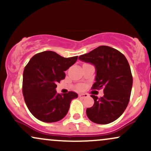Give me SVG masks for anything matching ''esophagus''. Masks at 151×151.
Returning a JSON list of instances; mask_svg holds the SVG:
<instances>
[{"mask_svg":"<svg viewBox=\"0 0 151 151\" xmlns=\"http://www.w3.org/2000/svg\"><path fill=\"white\" fill-rule=\"evenodd\" d=\"M89 96V95L87 93H81V94L79 95V97L80 99H84Z\"/></svg>","mask_w":151,"mask_h":151,"instance_id":"esophagus-1","label":"esophagus"}]
</instances>
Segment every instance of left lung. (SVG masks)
I'll return each mask as SVG.
<instances>
[{
	"label": "left lung",
	"mask_w": 151,
	"mask_h": 151,
	"mask_svg": "<svg viewBox=\"0 0 151 151\" xmlns=\"http://www.w3.org/2000/svg\"><path fill=\"white\" fill-rule=\"evenodd\" d=\"M79 59L94 66L96 77L91 89H104L102 97L91 96L94 104L86 109V115L98 124L113 122L122 115L129 102L133 77L128 60L119 50L105 45L81 55Z\"/></svg>",
	"instance_id": "obj_1"
}]
</instances>
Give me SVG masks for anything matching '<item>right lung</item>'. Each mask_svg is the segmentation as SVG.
<instances>
[{
	"label": "right lung",
	"mask_w": 151,
	"mask_h": 151,
	"mask_svg": "<svg viewBox=\"0 0 151 151\" xmlns=\"http://www.w3.org/2000/svg\"><path fill=\"white\" fill-rule=\"evenodd\" d=\"M78 56L65 58L52 51L35 55L24 69L22 93L30 113L38 120L52 123L67 115L77 93H58L57 84L65 78L67 70Z\"/></svg>",
	"instance_id": "1"
}]
</instances>
